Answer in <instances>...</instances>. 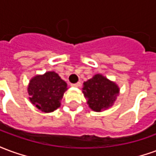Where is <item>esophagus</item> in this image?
Returning a JSON list of instances; mask_svg holds the SVG:
<instances>
[{
  "label": "esophagus",
  "mask_w": 156,
  "mask_h": 156,
  "mask_svg": "<svg viewBox=\"0 0 156 156\" xmlns=\"http://www.w3.org/2000/svg\"><path fill=\"white\" fill-rule=\"evenodd\" d=\"M80 85H81V83H80L79 82L76 83H71L72 87H75V88H78V87H80Z\"/></svg>",
  "instance_id": "1"
}]
</instances>
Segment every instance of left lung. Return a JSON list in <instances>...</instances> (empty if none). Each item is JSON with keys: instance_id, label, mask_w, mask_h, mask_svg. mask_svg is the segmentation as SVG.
I'll use <instances>...</instances> for the list:
<instances>
[{"instance_id": "obj_1", "label": "left lung", "mask_w": 156, "mask_h": 156, "mask_svg": "<svg viewBox=\"0 0 156 156\" xmlns=\"http://www.w3.org/2000/svg\"><path fill=\"white\" fill-rule=\"evenodd\" d=\"M119 88L100 74H96L83 83V93L89 107L96 112L111 107L119 94Z\"/></svg>"}]
</instances>
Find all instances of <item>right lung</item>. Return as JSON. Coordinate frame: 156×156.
Segmentation results:
<instances>
[{"mask_svg": "<svg viewBox=\"0 0 156 156\" xmlns=\"http://www.w3.org/2000/svg\"><path fill=\"white\" fill-rule=\"evenodd\" d=\"M67 90V83L54 72L38 75L29 83L28 94L32 104L45 113L60 107V100Z\"/></svg>", "mask_w": 156, "mask_h": 156, "instance_id": "1", "label": "right lung"}]
</instances>
